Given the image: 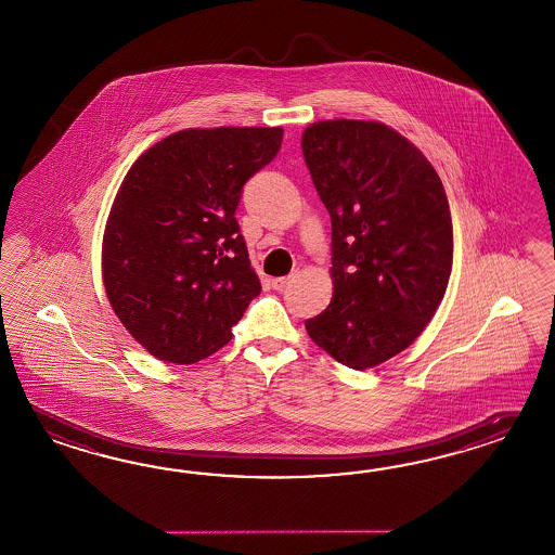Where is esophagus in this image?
<instances>
[{
	"label": "esophagus",
	"instance_id": "obj_1",
	"mask_svg": "<svg viewBox=\"0 0 555 555\" xmlns=\"http://www.w3.org/2000/svg\"><path fill=\"white\" fill-rule=\"evenodd\" d=\"M294 280V275H287V278H273L271 280V287L273 289H284L285 285L289 284Z\"/></svg>",
	"mask_w": 555,
	"mask_h": 555
}]
</instances>
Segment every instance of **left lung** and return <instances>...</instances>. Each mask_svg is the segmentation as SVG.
Segmentation results:
<instances>
[{"mask_svg":"<svg viewBox=\"0 0 555 555\" xmlns=\"http://www.w3.org/2000/svg\"><path fill=\"white\" fill-rule=\"evenodd\" d=\"M332 217V301L306 320L336 362L374 369L421 336L453 270V223L428 158L378 120H320L301 134Z\"/></svg>","mask_w":555,"mask_h":555,"instance_id":"8db88e82","label":"left lung"}]
</instances>
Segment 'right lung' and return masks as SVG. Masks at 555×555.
Instances as JSON below:
<instances>
[{
  "mask_svg": "<svg viewBox=\"0 0 555 555\" xmlns=\"http://www.w3.org/2000/svg\"><path fill=\"white\" fill-rule=\"evenodd\" d=\"M282 127L185 128L132 163L102 235V284L151 356L193 364L231 338L261 284L235 209Z\"/></svg>",
  "mask_w": 555,
  "mask_h": 555,
  "instance_id": "1",
  "label": "right lung"
}]
</instances>
